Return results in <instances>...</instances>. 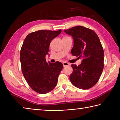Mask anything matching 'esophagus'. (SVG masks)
<instances>
[{
    "mask_svg": "<svg viewBox=\"0 0 120 120\" xmlns=\"http://www.w3.org/2000/svg\"><path fill=\"white\" fill-rule=\"evenodd\" d=\"M63 66H64V67H67V66H69V64L68 62H63Z\"/></svg>",
    "mask_w": 120,
    "mask_h": 120,
    "instance_id": "34e87169",
    "label": "esophagus"
}]
</instances>
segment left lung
I'll list each match as a JSON object with an SVG mask.
<instances>
[{
    "label": "left lung",
    "instance_id": "1",
    "mask_svg": "<svg viewBox=\"0 0 120 120\" xmlns=\"http://www.w3.org/2000/svg\"><path fill=\"white\" fill-rule=\"evenodd\" d=\"M64 32L74 39L72 55L83 59L78 66L71 65L73 71L70 75V82L78 88H90L98 81L104 67V51L98 36L94 31L82 26Z\"/></svg>",
    "mask_w": 120,
    "mask_h": 120
}]
</instances>
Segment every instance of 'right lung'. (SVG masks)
Here are the masks:
<instances>
[{
  "label": "right lung",
  "mask_w": 120,
  "mask_h": 120,
  "mask_svg": "<svg viewBox=\"0 0 120 120\" xmlns=\"http://www.w3.org/2000/svg\"><path fill=\"white\" fill-rule=\"evenodd\" d=\"M56 31L39 30L26 36L20 53L22 71L31 88L39 94H46L55 88L63 68L61 63L46 62L50 43L59 35Z\"/></svg>",
  "instance_id": "add662e5"
}]
</instances>
